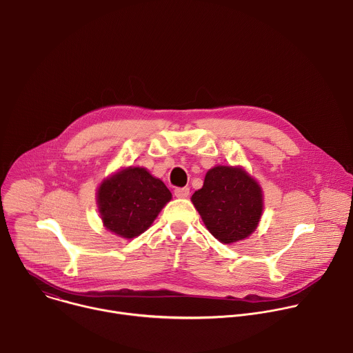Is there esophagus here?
I'll return each mask as SVG.
<instances>
[{
  "instance_id": "1",
  "label": "esophagus",
  "mask_w": 353,
  "mask_h": 353,
  "mask_svg": "<svg viewBox=\"0 0 353 353\" xmlns=\"http://www.w3.org/2000/svg\"><path fill=\"white\" fill-rule=\"evenodd\" d=\"M190 194V188L188 187H181V188H176L174 190V195L177 198H187Z\"/></svg>"
}]
</instances>
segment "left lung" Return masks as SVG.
<instances>
[{
    "label": "left lung",
    "mask_w": 353,
    "mask_h": 353,
    "mask_svg": "<svg viewBox=\"0 0 353 353\" xmlns=\"http://www.w3.org/2000/svg\"><path fill=\"white\" fill-rule=\"evenodd\" d=\"M191 201L207 229L221 243L230 244L253 233L263 214V191L241 168L216 166Z\"/></svg>",
    "instance_id": "obj_1"
}]
</instances>
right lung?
Returning <instances> with one entry per match:
<instances>
[{"mask_svg":"<svg viewBox=\"0 0 353 353\" xmlns=\"http://www.w3.org/2000/svg\"><path fill=\"white\" fill-rule=\"evenodd\" d=\"M172 199L165 183L143 168H127L103 180L97 207L110 232L132 239L143 233Z\"/></svg>","mask_w":353,"mask_h":353,"instance_id":"1","label":"right lung"}]
</instances>
